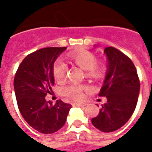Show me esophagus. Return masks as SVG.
Here are the masks:
<instances>
[{
  "instance_id": "esophagus-1",
  "label": "esophagus",
  "mask_w": 152,
  "mask_h": 152,
  "mask_svg": "<svg viewBox=\"0 0 152 152\" xmlns=\"http://www.w3.org/2000/svg\"><path fill=\"white\" fill-rule=\"evenodd\" d=\"M76 106H78V107H86V104L85 103H76Z\"/></svg>"
}]
</instances>
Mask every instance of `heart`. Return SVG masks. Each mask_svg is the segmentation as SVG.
<instances>
[{
	"mask_svg": "<svg viewBox=\"0 0 152 152\" xmlns=\"http://www.w3.org/2000/svg\"><path fill=\"white\" fill-rule=\"evenodd\" d=\"M69 58L77 66L86 70V76L90 78L98 79L102 74L101 63L96 62L95 55L89 50H80L68 54ZM66 66L61 60H57L53 66V75L55 80L62 82L66 78ZM88 89V86L80 84H68L62 89L64 96L73 100H81L84 97L83 91Z\"/></svg>",
	"mask_w": 152,
	"mask_h": 152,
	"instance_id": "obj_1",
	"label": "heart"
}]
</instances>
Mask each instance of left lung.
<instances>
[{"label":"left lung","instance_id":"obj_1","mask_svg":"<svg viewBox=\"0 0 152 152\" xmlns=\"http://www.w3.org/2000/svg\"><path fill=\"white\" fill-rule=\"evenodd\" d=\"M107 71L99 95L106 97L99 115L93 118V125L102 132H113L127 122L137 105L140 81L133 62L114 47H107Z\"/></svg>","mask_w":152,"mask_h":152}]
</instances>
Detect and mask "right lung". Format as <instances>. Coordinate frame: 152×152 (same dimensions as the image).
<instances>
[{"label":"right lung","instance_id":"right-lung-1","mask_svg":"<svg viewBox=\"0 0 152 152\" xmlns=\"http://www.w3.org/2000/svg\"><path fill=\"white\" fill-rule=\"evenodd\" d=\"M66 47H47L28 54L15 73L14 87L22 116L42 134H53L65 124L72 105L58 100H45L54 85L53 66Z\"/></svg>","mask_w":152,"mask_h":152}]
</instances>
